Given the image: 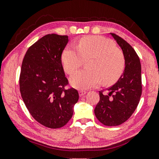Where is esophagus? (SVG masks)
<instances>
[{
    "label": "esophagus",
    "mask_w": 159,
    "mask_h": 159,
    "mask_svg": "<svg viewBox=\"0 0 159 159\" xmlns=\"http://www.w3.org/2000/svg\"><path fill=\"white\" fill-rule=\"evenodd\" d=\"M86 91H84V90H80L79 91V95H80V97H82V96H83L84 95H85L86 94Z\"/></svg>",
    "instance_id": "esophagus-1"
}]
</instances>
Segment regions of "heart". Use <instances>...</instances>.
<instances>
[{
	"instance_id": "heart-1",
	"label": "heart",
	"mask_w": 159,
	"mask_h": 159,
	"mask_svg": "<svg viewBox=\"0 0 159 159\" xmlns=\"http://www.w3.org/2000/svg\"><path fill=\"white\" fill-rule=\"evenodd\" d=\"M87 60V69L71 77L76 88L87 90L98 86L102 80L108 84L115 81L125 67V58L113 41L101 36H88L78 41L76 48L67 46L63 51L61 61L65 71L72 75Z\"/></svg>"
}]
</instances>
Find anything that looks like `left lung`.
Instances as JSON below:
<instances>
[{
    "label": "left lung",
    "mask_w": 159,
    "mask_h": 159,
    "mask_svg": "<svg viewBox=\"0 0 159 159\" xmlns=\"http://www.w3.org/2000/svg\"><path fill=\"white\" fill-rule=\"evenodd\" d=\"M122 50L125 71L116 83L99 91L100 101L94 110L97 119L106 126H117L125 122L135 111L142 94L141 64L133 48L120 37L111 33Z\"/></svg>",
    "instance_id": "obj_1"
}]
</instances>
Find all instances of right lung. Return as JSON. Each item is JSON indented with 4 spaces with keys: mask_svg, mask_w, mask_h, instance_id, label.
Returning a JSON list of instances; mask_svg holds the SVG:
<instances>
[{
    "mask_svg": "<svg viewBox=\"0 0 159 159\" xmlns=\"http://www.w3.org/2000/svg\"><path fill=\"white\" fill-rule=\"evenodd\" d=\"M67 35L48 34L31 45L21 64L19 88L32 116L45 127H64L73 115L78 91L69 84L61 64Z\"/></svg>",
    "mask_w": 159,
    "mask_h": 159,
    "instance_id": "add662e5",
    "label": "right lung"
}]
</instances>
